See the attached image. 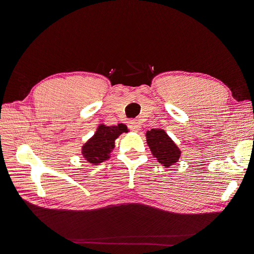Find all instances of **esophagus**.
Returning a JSON list of instances; mask_svg holds the SVG:
<instances>
[{"label": "esophagus", "mask_w": 254, "mask_h": 254, "mask_svg": "<svg viewBox=\"0 0 254 254\" xmlns=\"http://www.w3.org/2000/svg\"><path fill=\"white\" fill-rule=\"evenodd\" d=\"M128 128L138 132L141 129V124L138 122V120H130L128 124Z\"/></svg>", "instance_id": "34e87169"}]
</instances>
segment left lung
<instances>
[{
  "label": "left lung",
  "instance_id": "obj_1",
  "mask_svg": "<svg viewBox=\"0 0 254 254\" xmlns=\"http://www.w3.org/2000/svg\"><path fill=\"white\" fill-rule=\"evenodd\" d=\"M146 141L152 155L164 167L170 168L179 161L181 150L164 128L157 127L146 131Z\"/></svg>",
  "mask_w": 254,
  "mask_h": 254
}]
</instances>
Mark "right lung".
Segmentation results:
<instances>
[{"mask_svg":"<svg viewBox=\"0 0 254 254\" xmlns=\"http://www.w3.org/2000/svg\"><path fill=\"white\" fill-rule=\"evenodd\" d=\"M127 131V127L124 124L111 127L99 125L93 136L82 145L81 155L87 163L95 166L107 161L115 147V140Z\"/></svg>","mask_w":254,"mask_h":254,"instance_id":"add662e5","label":"right lung"}]
</instances>
